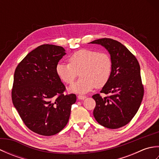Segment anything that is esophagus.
<instances>
[{"label":"esophagus","instance_id":"obj_1","mask_svg":"<svg viewBox=\"0 0 159 159\" xmlns=\"http://www.w3.org/2000/svg\"><path fill=\"white\" fill-rule=\"evenodd\" d=\"M78 98L79 100H84L86 98V96H83V95H79L78 96Z\"/></svg>","mask_w":159,"mask_h":159}]
</instances>
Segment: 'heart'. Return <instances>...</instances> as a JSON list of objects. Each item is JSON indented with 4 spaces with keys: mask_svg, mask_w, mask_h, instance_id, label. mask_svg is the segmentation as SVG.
Here are the masks:
<instances>
[{
    "mask_svg": "<svg viewBox=\"0 0 159 159\" xmlns=\"http://www.w3.org/2000/svg\"><path fill=\"white\" fill-rule=\"evenodd\" d=\"M68 63H59L56 74L61 81L71 85L79 75L81 78L70 88V92L85 93L94 87L101 88L109 82L112 72V61L106 52L81 49L74 52Z\"/></svg>",
    "mask_w": 159,
    "mask_h": 159,
    "instance_id": "heart-1",
    "label": "heart"
}]
</instances>
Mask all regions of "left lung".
I'll return each instance as SVG.
<instances>
[{
  "label": "left lung",
  "mask_w": 159,
  "mask_h": 159,
  "mask_svg": "<svg viewBox=\"0 0 159 159\" xmlns=\"http://www.w3.org/2000/svg\"><path fill=\"white\" fill-rule=\"evenodd\" d=\"M91 43L104 46L112 61L110 79L100 93L92 96L96 101L93 116L102 126L116 129L128 124L135 116L143 100L144 88L137 58L126 46L110 38L94 40Z\"/></svg>",
  "instance_id": "left-lung-1"
}]
</instances>
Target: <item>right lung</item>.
<instances>
[{
  "instance_id": "obj_1",
  "label": "right lung",
  "mask_w": 159,
  "mask_h": 159,
  "mask_svg": "<svg viewBox=\"0 0 159 159\" xmlns=\"http://www.w3.org/2000/svg\"><path fill=\"white\" fill-rule=\"evenodd\" d=\"M63 47L43 44L30 52L16 67L11 91L13 105L26 126L43 136H52L68 122L74 93L56 74V66L66 55Z\"/></svg>"
}]
</instances>
